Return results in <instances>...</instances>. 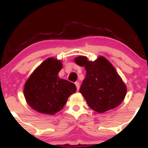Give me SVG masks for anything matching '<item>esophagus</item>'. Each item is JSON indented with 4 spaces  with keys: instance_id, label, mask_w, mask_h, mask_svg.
Wrapping results in <instances>:
<instances>
[{
    "instance_id": "1",
    "label": "esophagus",
    "mask_w": 148,
    "mask_h": 148,
    "mask_svg": "<svg viewBox=\"0 0 148 148\" xmlns=\"http://www.w3.org/2000/svg\"><path fill=\"white\" fill-rule=\"evenodd\" d=\"M75 85L76 86V88H77V90H79V87H80V84H79V82H75Z\"/></svg>"
}]
</instances>
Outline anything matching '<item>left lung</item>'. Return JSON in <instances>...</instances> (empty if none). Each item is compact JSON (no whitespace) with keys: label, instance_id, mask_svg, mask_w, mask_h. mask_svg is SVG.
Here are the masks:
<instances>
[{"label":"left lung","instance_id":"8db88e82","mask_svg":"<svg viewBox=\"0 0 148 148\" xmlns=\"http://www.w3.org/2000/svg\"><path fill=\"white\" fill-rule=\"evenodd\" d=\"M74 61L86 70L79 91L90 108L101 113L116 108L123 102L127 87L109 61L103 56L93 62L86 56H79Z\"/></svg>","mask_w":148,"mask_h":148}]
</instances>
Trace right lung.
<instances>
[{"instance_id": "right-lung-1", "label": "right lung", "mask_w": 148, "mask_h": 148, "mask_svg": "<svg viewBox=\"0 0 148 148\" xmlns=\"http://www.w3.org/2000/svg\"><path fill=\"white\" fill-rule=\"evenodd\" d=\"M62 67L60 60L49 58L27 80L23 93L27 103L34 110L55 114L63 108L69 97L76 92L73 83L58 76Z\"/></svg>"}]
</instances>
